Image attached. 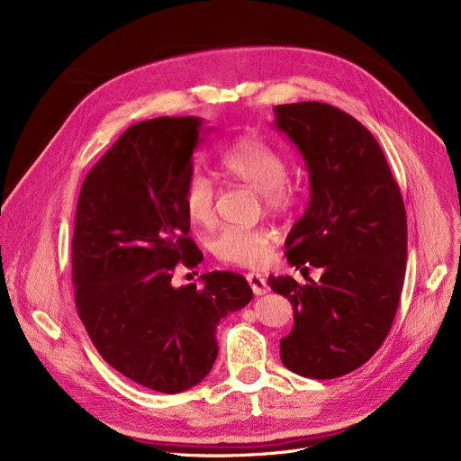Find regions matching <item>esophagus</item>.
Listing matches in <instances>:
<instances>
[{
	"label": "esophagus",
	"mask_w": 461,
	"mask_h": 461,
	"mask_svg": "<svg viewBox=\"0 0 461 461\" xmlns=\"http://www.w3.org/2000/svg\"><path fill=\"white\" fill-rule=\"evenodd\" d=\"M247 280H249V284H250V287H252L254 295H265V294L269 292L267 280H265L263 276H259L258 273H249V275H247Z\"/></svg>",
	"instance_id": "34e87169"
}]
</instances>
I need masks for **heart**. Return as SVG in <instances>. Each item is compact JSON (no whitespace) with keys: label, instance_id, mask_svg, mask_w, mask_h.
Instances as JSON below:
<instances>
[{"label":"heart","instance_id":"b5f03b06","mask_svg":"<svg viewBox=\"0 0 461 461\" xmlns=\"http://www.w3.org/2000/svg\"><path fill=\"white\" fill-rule=\"evenodd\" d=\"M221 174L258 190L263 205L273 212L292 211L299 202V186L287 177V158L273 143L258 134L235 138L221 153ZM216 192L202 174H192L183 194L186 218L194 226L214 222ZM276 231L269 226L230 228L212 240L214 258L235 267H261L271 258Z\"/></svg>","mask_w":461,"mask_h":461}]
</instances>
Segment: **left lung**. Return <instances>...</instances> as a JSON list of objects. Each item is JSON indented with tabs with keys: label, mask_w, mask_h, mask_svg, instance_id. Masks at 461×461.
Returning <instances> with one entry per match:
<instances>
[{
	"label": "left lung",
	"mask_w": 461,
	"mask_h": 461,
	"mask_svg": "<svg viewBox=\"0 0 461 461\" xmlns=\"http://www.w3.org/2000/svg\"><path fill=\"white\" fill-rule=\"evenodd\" d=\"M310 174V203L285 239L289 265L306 276H269L294 304L295 325L280 358L312 379L346 375L381 348L402 295L407 218L400 186L372 132L323 103L275 108ZM322 271L320 283L307 269Z\"/></svg>",
	"instance_id": "8db88e82"
}]
</instances>
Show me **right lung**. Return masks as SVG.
I'll list each match as a JSON object with an SVG mask.
<instances>
[{
    "mask_svg": "<svg viewBox=\"0 0 461 461\" xmlns=\"http://www.w3.org/2000/svg\"><path fill=\"white\" fill-rule=\"evenodd\" d=\"M200 117H155L129 127L84 179L72 284L78 316L112 368L176 394L212 368L216 325L252 301L243 275L212 271L202 287L172 285L176 265L203 259L188 237L183 194Z\"/></svg>",
    "mask_w": 461,
    "mask_h": 461,
    "instance_id": "right-lung-1",
    "label": "right lung"
}]
</instances>
